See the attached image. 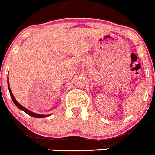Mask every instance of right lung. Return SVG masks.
<instances>
[{"label":"right lung","instance_id":"1","mask_svg":"<svg viewBox=\"0 0 155 155\" xmlns=\"http://www.w3.org/2000/svg\"><path fill=\"white\" fill-rule=\"evenodd\" d=\"M7 84H8V88H9V91H10V96H11L12 98V100H13V102H14L15 105H16V106L18 107V108H19V109L22 110L23 111H25L26 114H28V115L31 116V117H48V115H43V114H35V113H33L31 112V111H29V110H28L27 108H24L23 106H22V105H20V104L19 103V102H17V101L16 100V99L14 98V96H13V93H12L11 90H10V85H9V81L7 80Z\"/></svg>","mask_w":155,"mask_h":155}]
</instances>
